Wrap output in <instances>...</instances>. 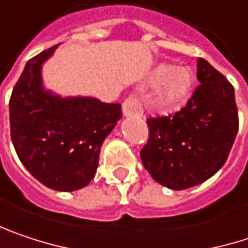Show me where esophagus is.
Masks as SVG:
<instances>
[{
  "label": "esophagus",
  "instance_id": "obj_1",
  "mask_svg": "<svg viewBox=\"0 0 248 248\" xmlns=\"http://www.w3.org/2000/svg\"><path fill=\"white\" fill-rule=\"evenodd\" d=\"M122 110H124V116L130 118V116H140L143 113L142 109V101L138 95H130L129 98H126V101L122 105Z\"/></svg>",
  "mask_w": 248,
  "mask_h": 248
}]
</instances>
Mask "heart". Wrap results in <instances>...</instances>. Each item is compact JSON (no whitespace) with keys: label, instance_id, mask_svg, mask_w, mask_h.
<instances>
[{"label":"heart","instance_id":"heart-1","mask_svg":"<svg viewBox=\"0 0 248 248\" xmlns=\"http://www.w3.org/2000/svg\"><path fill=\"white\" fill-rule=\"evenodd\" d=\"M150 82L159 83L150 105L157 110H168L187 98L194 83V75L187 66L171 68L168 63H160L153 69Z\"/></svg>","mask_w":248,"mask_h":248}]
</instances>
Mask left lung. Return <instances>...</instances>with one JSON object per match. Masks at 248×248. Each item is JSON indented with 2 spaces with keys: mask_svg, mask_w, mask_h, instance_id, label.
Returning <instances> with one entry per match:
<instances>
[{
  "mask_svg": "<svg viewBox=\"0 0 248 248\" xmlns=\"http://www.w3.org/2000/svg\"><path fill=\"white\" fill-rule=\"evenodd\" d=\"M197 79L200 85L180 112L147 119L142 163L155 182L171 190L214 176L226 163L238 130L233 85L203 58L197 59Z\"/></svg>",
  "mask_w": 248,
  "mask_h": 248,
  "instance_id": "1",
  "label": "left lung"
}]
</instances>
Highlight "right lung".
<instances>
[{"mask_svg": "<svg viewBox=\"0 0 248 248\" xmlns=\"http://www.w3.org/2000/svg\"><path fill=\"white\" fill-rule=\"evenodd\" d=\"M58 45L30 59L10 99L15 152L38 182L58 191L79 190L95 177L101 146L122 118L119 103L61 96L44 86L42 65Z\"/></svg>", "mask_w": 248, "mask_h": 248, "instance_id": "add662e5", "label": "right lung"}]
</instances>
